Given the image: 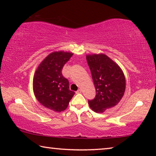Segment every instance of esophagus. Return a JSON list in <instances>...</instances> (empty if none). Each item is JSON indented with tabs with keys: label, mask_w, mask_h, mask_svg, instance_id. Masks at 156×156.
<instances>
[{
	"label": "esophagus",
	"mask_w": 156,
	"mask_h": 156,
	"mask_svg": "<svg viewBox=\"0 0 156 156\" xmlns=\"http://www.w3.org/2000/svg\"><path fill=\"white\" fill-rule=\"evenodd\" d=\"M76 94H80V93H82V89H78V90L77 91H76Z\"/></svg>",
	"instance_id": "obj_1"
}]
</instances>
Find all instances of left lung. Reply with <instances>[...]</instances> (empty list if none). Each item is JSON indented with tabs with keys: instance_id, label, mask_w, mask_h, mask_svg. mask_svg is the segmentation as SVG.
Listing matches in <instances>:
<instances>
[{
	"instance_id": "8db88e82",
	"label": "left lung",
	"mask_w": 156,
	"mask_h": 156,
	"mask_svg": "<svg viewBox=\"0 0 156 156\" xmlns=\"http://www.w3.org/2000/svg\"><path fill=\"white\" fill-rule=\"evenodd\" d=\"M86 58L96 91L95 98L88 101L89 107L95 112L103 113L122 99L126 88L125 75L107 55H87Z\"/></svg>"
}]
</instances>
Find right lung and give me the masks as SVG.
<instances>
[{
    "label": "right lung",
    "instance_id": "obj_1",
    "mask_svg": "<svg viewBox=\"0 0 156 156\" xmlns=\"http://www.w3.org/2000/svg\"><path fill=\"white\" fill-rule=\"evenodd\" d=\"M72 56L71 52H52L41 62L34 73L33 89L36 99L54 112L67 109L75 94L69 90V81L62 74L63 67Z\"/></svg>",
    "mask_w": 156,
    "mask_h": 156
}]
</instances>
